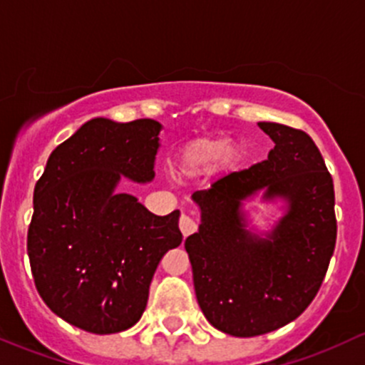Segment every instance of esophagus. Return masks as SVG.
Wrapping results in <instances>:
<instances>
[{"mask_svg": "<svg viewBox=\"0 0 365 365\" xmlns=\"http://www.w3.org/2000/svg\"><path fill=\"white\" fill-rule=\"evenodd\" d=\"M197 221H195L193 217L186 216V214H182L181 220H179V228H181L184 237H187V235H191L193 232H197Z\"/></svg>", "mask_w": 365, "mask_h": 365, "instance_id": "1", "label": "esophagus"}]
</instances>
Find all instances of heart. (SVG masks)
Listing matches in <instances>:
<instances>
[{
    "label": "heart",
    "instance_id": "1",
    "mask_svg": "<svg viewBox=\"0 0 365 365\" xmlns=\"http://www.w3.org/2000/svg\"><path fill=\"white\" fill-rule=\"evenodd\" d=\"M240 158L237 142L217 137H205L193 140L182 149L174 165L175 174L181 179H193L212 170L221 174L228 172Z\"/></svg>",
    "mask_w": 365,
    "mask_h": 365
}]
</instances>
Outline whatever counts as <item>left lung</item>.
<instances>
[{
	"mask_svg": "<svg viewBox=\"0 0 365 365\" xmlns=\"http://www.w3.org/2000/svg\"><path fill=\"white\" fill-rule=\"evenodd\" d=\"M258 126L274 142L269 158L195 191L200 227L184 242L202 313L235 337L300 317L320 290L337 235L332 175L313 138L279 123ZM257 194L284 204L267 232L255 231L243 209Z\"/></svg>",
	"mask_w": 365,
	"mask_h": 365,
	"instance_id": "1",
	"label": "left lung"
}]
</instances>
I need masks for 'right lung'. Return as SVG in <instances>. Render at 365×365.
Listing matches in <instances>:
<instances>
[{"label":"right lung","instance_id":"add662e5","mask_svg":"<svg viewBox=\"0 0 365 365\" xmlns=\"http://www.w3.org/2000/svg\"><path fill=\"white\" fill-rule=\"evenodd\" d=\"M160 123L95 118L48 156L33 195L28 255L48 309L93 334L140 320L163 255L182 242L179 210L156 216L121 178L155 179Z\"/></svg>","mask_w":365,"mask_h":365}]
</instances>
